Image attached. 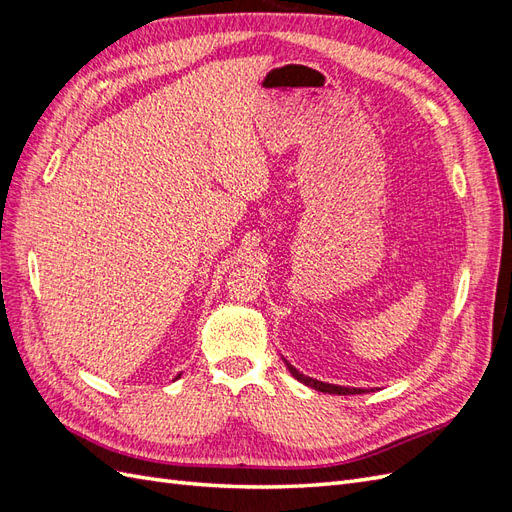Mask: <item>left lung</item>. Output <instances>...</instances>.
<instances>
[{
    "instance_id": "1",
    "label": "left lung",
    "mask_w": 512,
    "mask_h": 512,
    "mask_svg": "<svg viewBox=\"0 0 512 512\" xmlns=\"http://www.w3.org/2000/svg\"><path fill=\"white\" fill-rule=\"evenodd\" d=\"M288 371L292 374V378H297L299 382H303L305 386H309V389H316L320 393H329V395H361V393H367V389H354V386H339V384H329V382H320V380H314L309 376H303L301 371L297 367H292L286 359H284Z\"/></svg>"
}]
</instances>
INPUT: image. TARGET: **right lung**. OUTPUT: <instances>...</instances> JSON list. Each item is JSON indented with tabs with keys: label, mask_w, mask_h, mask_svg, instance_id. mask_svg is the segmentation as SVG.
Masks as SVG:
<instances>
[{
	"label": "right lung",
	"mask_w": 512,
	"mask_h": 512,
	"mask_svg": "<svg viewBox=\"0 0 512 512\" xmlns=\"http://www.w3.org/2000/svg\"><path fill=\"white\" fill-rule=\"evenodd\" d=\"M177 378H181V374H179V376H177ZM177 378H175V380H177Z\"/></svg>",
	"instance_id": "1"
}]
</instances>
